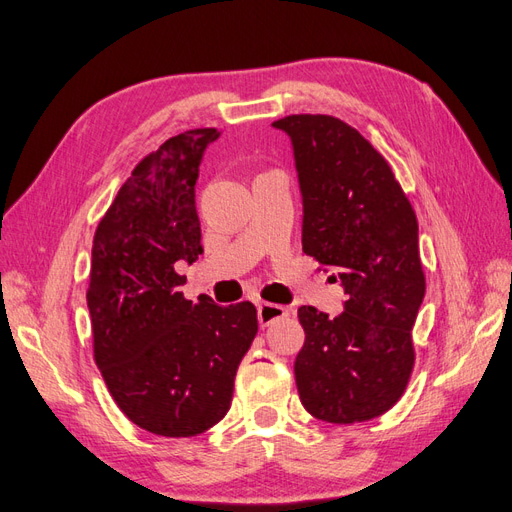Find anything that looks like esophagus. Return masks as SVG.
I'll return each mask as SVG.
<instances>
[{
    "label": "esophagus",
    "mask_w": 512,
    "mask_h": 512,
    "mask_svg": "<svg viewBox=\"0 0 512 512\" xmlns=\"http://www.w3.org/2000/svg\"><path fill=\"white\" fill-rule=\"evenodd\" d=\"M287 312L289 310L285 306H280V304H270V302L257 304V319H259L261 327H268L270 323L287 317Z\"/></svg>",
    "instance_id": "34e87169"
}]
</instances>
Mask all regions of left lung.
<instances>
[{
  "label": "left lung",
  "mask_w": 512,
  "mask_h": 512,
  "mask_svg": "<svg viewBox=\"0 0 512 512\" xmlns=\"http://www.w3.org/2000/svg\"><path fill=\"white\" fill-rule=\"evenodd\" d=\"M272 127L293 146L302 193V249L332 268L344 312L298 310L304 346L295 383L312 417L370 421L402 398L415 366L410 329L425 295L415 210L383 155L327 114H291Z\"/></svg>",
  "instance_id": "1"
}]
</instances>
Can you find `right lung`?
Returning <instances> with one entry per match:
<instances>
[{
	"mask_svg": "<svg viewBox=\"0 0 512 512\" xmlns=\"http://www.w3.org/2000/svg\"><path fill=\"white\" fill-rule=\"evenodd\" d=\"M217 129H191L144 157L97 225L87 306L93 355L112 400L142 430L189 438L232 406L257 334L251 302L185 300L176 268L204 253L195 183Z\"/></svg>",
	"mask_w": 512,
	"mask_h": 512,
	"instance_id": "add662e5",
	"label": "right lung"
}]
</instances>
